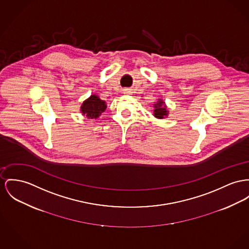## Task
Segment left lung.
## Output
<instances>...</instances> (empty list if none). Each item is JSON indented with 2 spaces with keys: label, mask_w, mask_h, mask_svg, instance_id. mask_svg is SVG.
Instances as JSON below:
<instances>
[{
  "label": "left lung",
  "mask_w": 249,
  "mask_h": 249,
  "mask_svg": "<svg viewBox=\"0 0 249 249\" xmlns=\"http://www.w3.org/2000/svg\"><path fill=\"white\" fill-rule=\"evenodd\" d=\"M164 102L162 100H159V102L157 104H155V109H154V115L157 118H163L167 116V110H166L165 106L163 105Z\"/></svg>",
  "instance_id": "1"
}]
</instances>
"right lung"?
<instances>
[{
    "instance_id": "1",
    "label": "right lung",
    "mask_w": 249,
    "mask_h": 249,
    "mask_svg": "<svg viewBox=\"0 0 249 249\" xmlns=\"http://www.w3.org/2000/svg\"><path fill=\"white\" fill-rule=\"evenodd\" d=\"M106 102L100 99L96 95H91L82 104L81 111L84 115L89 119H97L102 112L106 110Z\"/></svg>"
}]
</instances>
